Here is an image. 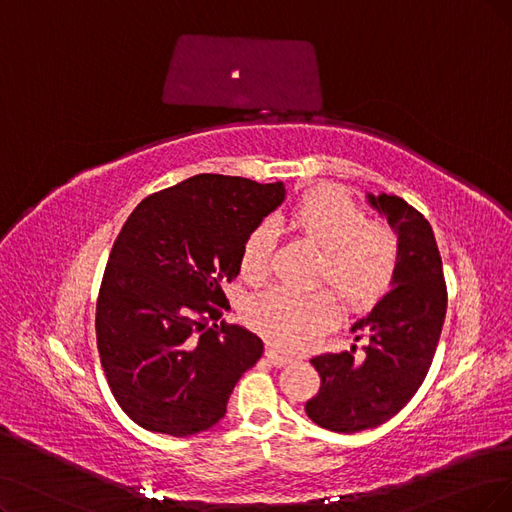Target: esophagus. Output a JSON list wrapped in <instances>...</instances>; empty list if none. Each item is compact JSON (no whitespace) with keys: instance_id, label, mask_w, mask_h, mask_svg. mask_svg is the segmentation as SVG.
Here are the masks:
<instances>
[{"instance_id":"obj_1","label":"esophagus","mask_w":512,"mask_h":512,"mask_svg":"<svg viewBox=\"0 0 512 512\" xmlns=\"http://www.w3.org/2000/svg\"><path fill=\"white\" fill-rule=\"evenodd\" d=\"M266 358H268V363H270V365H274V367H285V365H289V363H291V358H289V356H282V354H278L274 348H268V350H266Z\"/></svg>"}]
</instances>
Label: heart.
Instances as JSON below:
<instances>
[{
  "mask_svg": "<svg viewBox=\"0 0 512 512\" xmlns=\"http://www.w3.org/2000/svg\"><path fill=\"white\" fill-rule=\"evenodd\" d=\"M297 234L323 251L318 280H327L350 310H365L390 287L396 270V238L386 225L367 221L365 213L344 192L316 187L289 215ZM276 225L261 221L240 246V276L261 282L270 272ZM249 323L272 346L297 352L314 346L337 323V304L329 291L295 293L270 289L253 297L244 312Z\"/></svg>",
  "mask_w": 512,
  "mask_h": 512,
  "instance_id": "obj_1",
  "label": "heart"
}]
</instances>
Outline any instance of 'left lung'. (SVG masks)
<instances>
[{
    "instance_id": "obj_1",
    "label": "left lung",
    "mask_w": 512,
    "mask_h": 512,
    "mask_svg": "<svg viewBox=\"0 0 512 512\" xmlns=\"http://www.w3.org/2000/svg\"><path fill=\"white\" fill-rule=\"evenodd\" d=\"M365 198L396 234L390 291L350 327L356 342L367 337L363 356L352 346L350 352L312 358L320 390L306 403L314 424L346 434L384 424L411 401L430 369L447 310L443 263L430 223L394 194L367 192Z\"/></svg>"
}]
</instances>
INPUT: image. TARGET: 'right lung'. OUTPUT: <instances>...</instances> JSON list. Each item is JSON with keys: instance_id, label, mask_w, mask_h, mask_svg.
<instances>
[{"instance_id": "right-lung-1", "label": "right lung", "mask_w": 512, "mask_h": 512, "mask_svg": "<svg viewBox=\"0 0 512 512\" xmlns=\"http://www.w3.org/2000/svg\"><path fill=\"white\" fill-rule=\"evenodd\" d=\"M280 181L194 175L145 198L113 242L97 301V346L109 388L132 422L170 437L213 428L263 342L240 325L223 285L240 246L282 204Z\"/></svg>"}]
</instances>
